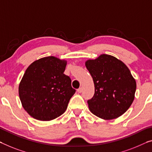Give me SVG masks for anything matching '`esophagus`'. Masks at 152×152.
<instances>
[{
	"mask_svg": "<svg viewBox=\"0 0 152 152\" xmlns=\"http://www.w3.org/2000/svg\"><path fill=\"white\" fill-rule=\"evenodd\" d=\"M77 91H78V93H79V94H80V93H82L83 91V88L82 87H80L79 89H77Z\"/></svg>",
	"mask_w": 152,
	"mask_h": 152,
	"instance_id": "34e87169",
	"label": "esophagus"
}]
</instances>
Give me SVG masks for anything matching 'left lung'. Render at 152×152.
Wrapping results in <instances>:
<instances>
[{
  "instance_id": "8db88e82",
  "label": "left lung",
  "mask_w": 152,
  "mask_h": 152,
  "mask_svg": "<svg viewBox=\"0 0 152 152\" xmlns=\"http://www.w3.org/2000/svg\"><path fill=\"white\" fill-rule=\"evenodd\" d=\"M95 94L88 100L90 111L104 120L118 118L134 101L137 83L128 67L115 56L103 54L86 61Z\"/></svg>"
}]
</instances>
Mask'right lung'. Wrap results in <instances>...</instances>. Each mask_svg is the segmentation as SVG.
<instances>
[{"label": "right lung", "instance_id": "obj_1", "mask_svg": "<svg viewBox=\"0 0 152 152\" xmlns=\"http://www.w3.org/2000/svg\"><path fill=\"white\" fill-rule=\"evenodd\" d=\"M67 61L50 56L33 62L26 69L18 87L24 109L34 119L51 121L66 110L76 90L65 75Z\"/></svg>", "mask_w": 152, "mask_h": 152}]
</instances>
